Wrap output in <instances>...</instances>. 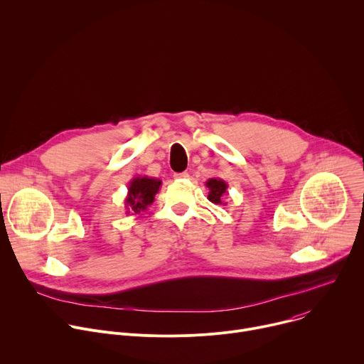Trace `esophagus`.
I'll list each match as a JSON object with an SVG mask.
<instances>
[{"mask_svg": "<svg viewBox=\"0 0 364 364\" xmlns=\"http://www.w3.org/2000/svg\"><path fill=\"white\" fill-rule=\"evenodd\" d=\"M174 178H177V180H186V178H188V174H187V173H177V174H174Z\"/></svg>", "mask_w": 364, "mask_h": 364, "instance_id": "esophagus-1", "label": "esophagus"}]
</instances>
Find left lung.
I'll return each instance as SVG.
<instances>
[{
  "label": "left lung",
  "mask_w": 364,
  "mask_h": 364,
  "mask_svg": "<svg viewBox=\"0 0 364 364\" xmlns=\"http://www.w3.org/2000/svg\"><path fill=\"white\" fill-rule=\"evenodd\" d=\"M205 187L209 188V196H207V198H209L212 203L223 204V205L228 204L223 201V194L226 193V188H228V183L225 180L219 177L209 178L205 181Z\"/></svg>",
  "instance_id": "8db88e82"
}]
</instances>
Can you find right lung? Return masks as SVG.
<instances>
[{
	"instance_id": "obj_1",
	"label": "right lung",
	"mask_w": 364,
	"mask_h": 364,
	"mask_svg": "<svg viewBox=\"0 0 364 364\" xmlns=\"http://www.w3.org/2000/svg\"><path fill=\"white\" fill-rule=\"evenodd\" d=\"M161 187L160 178L152 177H134L128 186V194L125 198L127 215H139L145 212L146 207L154 201L155 194Z\"/></svg>"
}]
</instances>
